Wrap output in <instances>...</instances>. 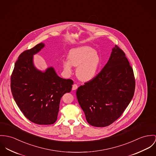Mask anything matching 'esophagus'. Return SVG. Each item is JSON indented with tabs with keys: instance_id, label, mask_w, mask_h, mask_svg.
Listing matches in <instances>:
<instances>
[{
	"instance_id": "34e87169",
	"label": "esophagus",
	"mask_w": 156,
	"mask_h": 156,
	"mask_svg": "<svg viewBox=\"0 0 156 156\" xmlns=\"http://www.w3.org/2000/svg\"><path fill=\"white\" fill-rule=\"evenodd\" d=\"M77 87H78L77 85H76V84H74V85H73V87H72V90H76L77 89Z\"/></svg>"
}]
</instances>
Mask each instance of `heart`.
<instances>
[{"label":"heart","instance_id":"1","mask_svg":"<svg viewBox=\"0 0 156 156\" xmlns=\"http://www.w3.org/2000/svg\"><path fill=\"white\" fill-rule=\"evenodd\" d=\"M68 59L62 61L64 71L67 75L72 73L73 66L77 67L76 74L82 81H90L96 76L101 59L93 48L86 46L73 48L69 53Z\"/></svg>","mask_w":156,"mask_h":156}]
</instances>
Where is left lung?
Returning a JSON list of instances; mask_svg holds the SVG:
<instances>
[{
	"mask_svg": "<svg viewBox=\"0 0 156 156\" xmlns=\"http://www.w3.org/2000/svg\"><path fill=\"white\" fill-rule=\"evenodd\" d=\"M135 88L133 69L125 53L117 46L99 74L80 86L76 95L89 124L107 126L125 110Z\"/></svg>",
	"mask_w": 156,
	"mask_h": 156,
	"instance_id": "8db88e82",
	"label": "left lung"
}]
</instances>
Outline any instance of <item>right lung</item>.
<instances>
[{
    "instance_id": "obj_1",
    "label": "right lung",
    "mask_w": 156,
    "mask_h": 156,
    "mask_svg": "<svg viewBox=\"0 0 156 156\" xmlns=\"http://www.w3.org/2000/svg\"><path fill=\"white\" fill-rule=\"evenodd\" d=\"M43 43L23 52L15 64L11 76V91L17 105L31 122L37 125H51L57 119L63 95L70 92V79L57 75L53 67L37 69L33 56L44 47Z\"/></svg>"
}]
</instances>
